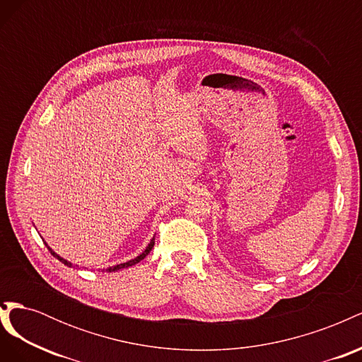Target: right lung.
I'll use <instances>...</instances> for the list:
<instances>
[{"instance_id": "1", "label": "right lung", "mask_w": 362, "mask_h": 362, "mask_svg": "<svg viewBox=\"0 0 362 362\" xmlns=\"http://www.w3.org/2000/svg\"><path fill=\"white\" fill-rule=\"evenodd\" d=\"M154 243H156V238L152 237V240L149 242V245L146 246V249H145L144 252H141V254H140L139 257H136L134 259H129V261H127V262H122V264H116V266H113V267H108V269H107V272H116V270H120V269H125V267H129V266H134V264H137L139 261H141V259H144V258L149 254V252L152 250V247H154ZM47 246H48V245H47ZM48 250H49L51 254H52L54 257H56L57 259H60L64 266H69V267H72V262H69L68 259H64V258H62L60 255H57L56 252H54L49 246H48Z\"/></svg>"}]
</instances>
